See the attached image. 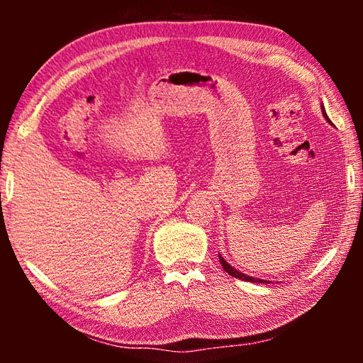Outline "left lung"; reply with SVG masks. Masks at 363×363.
Returning a JSON list of instances; mask_svg holds the SVG:
<instances>
[{
  "instance_id": "8db88e82",
  "label": "left lung",
  "mask_w": 363,
  "mask_h": 363,
  "mask_svg": "<svg viewBox=\"0 0 363 363\" xmlns=\"http://www.w3.org/2000/svg\"><path fill=\"white\" fill-rule=\"evenodd\" d=\"M322 112H323V116L325 118L328 120V116H327V113H325V108H322ZM330 121V120H328ZM219 261H220V264H223V267H224V270L229 275H232V277H235V279H240V280H245V281H256V284H267L266 280H257V279H253V277H248V275H245V274H242V272H238L237 269H233L229 262H225V259L223 256L219 255Z\"/></svg>"
}]
</instances>
